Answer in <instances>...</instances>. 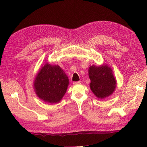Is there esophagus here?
<instances>
[{
	"label": "esophagus",
	"mask_w": 147,
	"mask_h": 147,
	"mask_svg": "<svg viewBox=\"0 0 147 147\" xmlns=\"http://www.w3.org/2000/svg\"><path fill=\"white\" fill-rule=\"evenodd\" d=\"M81 83V81H78V82H73L74 84H79Z\"/></svg>",
	"instance_id": "obj_1"
}]
</instances>
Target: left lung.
Masks as SVG:
<instances>
[{
    "mask_svg": "<svg viewBox=\"0 0 147 147\" xmlns=\"http://www.w3.org/2000/svg\"><path fill=\"white\" fill-rule=\"evenodd\" d=\"M89 76L90 89L98 98L103 99L113 94L115 88L116 80L109 66H90Z\"/></svg>",
    "mask_w": 147,
    "mask_h": 147,
    "instance_id": "obj_1",
    "label": "left lung"
}]
</instances>
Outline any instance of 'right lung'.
<instances>
[{"label": "right lung", "instance_id": "add662e5", "mask_svg": "<svg viewBox=\"0 0 147 147\" xmlns=\"http://www.w3.org/2000/svg\"><path fill=\"white\" fill-rule=\"evenodd\" d=\"M68 83L67 76L59 66L46 63L36 76L34 87L38 97L53 104L59 102L63 97Z\"/></svg>", "mask_w": 147, "mask_h": 147}]
</instances>
